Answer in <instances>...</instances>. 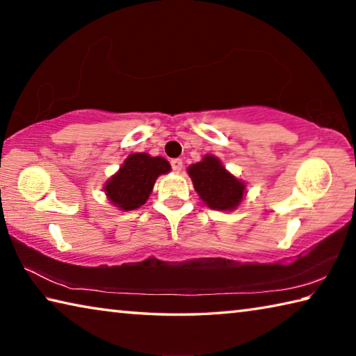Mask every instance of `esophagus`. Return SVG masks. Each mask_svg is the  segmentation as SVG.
<instances>
[{"mask_svg":"<svg viewBox=\"0 0 356 356\" xmlns=\"http://www.w3.org/2000/svg\"><path fill=\"white\" fill-rule=\"evenodd\" d=\"M182 166H184V161L180 160V159H172L171 160V168H172L174 172H180V170H182Z\"/></svg>","mask_w":356,"mask_h":356,"instance_id":"obj_1","label":"esophagus"}]
</instances>
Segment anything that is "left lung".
Segmentation results:
<instances>
[{"instance_id":"left-lung-1","label":"left lung","mask_w":356,"mask_h":356,"mask_svg":"<svg viewBox=\"0 0 356 356\" xmlns=\"http://www.w3.org/2000/svg\"><path fill=\"white\" fill-rule=\"evenodd\" d=\"M188 174L195 190L210 209L232 210L242 201L245 184L229 174L213 155H206L200 163L191 165Z\"/></svg>"}]
</instances>
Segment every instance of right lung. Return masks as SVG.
Instances as JSON below:
<instances>
[{
  "mask_svg": "<svg viewBox=\"0 0 356 356\" xmlns=\"http://www.w3.org/2000/svg\"><path fill=\"white\" fill-rule=\"evenodd\" d=\"M171 166L161 156L131 154L120 170L108 180V200L120 210H135L147 201L160 174L170 172Z\"/></svg>",
  "mask_w": 356,
  "mask_h": 356,
  "instance_id": "1",
  "label": "right lung"
}]
</instances>
